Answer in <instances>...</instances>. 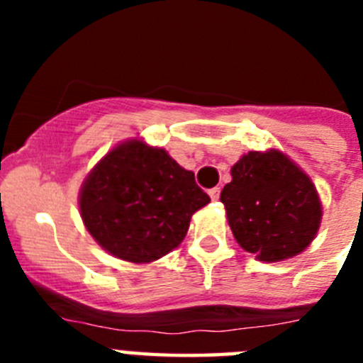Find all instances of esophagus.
<instances>
[{"mask_svg":"<svg viewBox=\"0 0 363 363\" xmlns=\"http://www.w3.org/2000/svg\"><path fill=\"white\" fill-rule=\"evenodd\" d=\"M209 196L213 198L214 201H216L218 198H220V187H214V189H211V191H209Z\"/></svg>","mask_w":363,"mask_h":363,"instance_id":"esophagus-1","label":"esophagus"}]
</instances>
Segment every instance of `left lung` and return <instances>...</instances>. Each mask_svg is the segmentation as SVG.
Listing matches in <instances>:
<instances>
[{
	"mask_svg": "<svg viewBox=\"0 0 363 363\" xmlns=\"http://www.w3.org/2000/svg\"><path fill=\"white\" fill-rule=\"evenodd\" d=\"M220 194L234 238L262 262H280L313 242L322 205L313 182L278 150L249 152Z\"/></svg>",
	"mask_w": 363,
	"mask_h": 363,
	"instance_id": "left-lung-1",
	"label": "left lung"
}]
</instances>
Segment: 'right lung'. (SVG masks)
Masks as SVG:
<instances>
[{
  "mask_svg": "<svg viewBox=\"0 0 363 363\" xmlns=\"http://www.w3.org/2000/svg\"><path fill=\"white\" fill-rule=\"evenodd\" d=\"M211 201L163 149L133 140L105 156L79 194L83 223L116 258L149 264L171 252L191 216Z\"/></svg>",
  "mask_w": 363,
  "mask_h": 363,
  "instance_id": "right-lung-1",
  "label": "right lung"
}]
</instances>
